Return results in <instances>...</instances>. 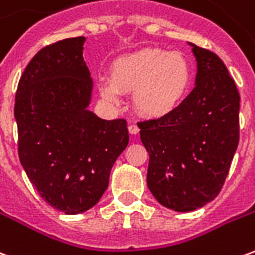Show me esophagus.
<instances>
[{
	"label": "esophagus",
	"mask_w": 255,
	"mask_h": 255,
	"mask_svg": "<svg viewBox=\"0 0 255 255\" xmlns=\"http://www.w3.org/2000/svg\"><path fill=\"white\" fill-rule=\"evenodd\" d=\"M128 131L131 133H133V135H136V133L139 132V127L138 124H135V123H132V124H129L128 126Z\"/></svg>",
	"instance_id": "34e87169"
}]
</instances>
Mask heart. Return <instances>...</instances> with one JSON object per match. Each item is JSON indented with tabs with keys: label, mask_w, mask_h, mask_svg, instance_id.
<instances>
[{
	"label": "heart",
	"mask_w": 255,
	"mask_h": 255,
	"mask_svg": "<svg viewBox=\"0 0 255 255\" xmlns=\"http://www.w3.org/2000/svg\"><path fill=\"white\" fill-rule=\"evenodd\" d=\"M192 73L188 60L180 53L144 49L117 60L112 80L102 79V97L119 104L120 91L135 93L133 104L147 117H162L175 111L191 87Z\"/></svg>",
	"instance_id": "obj_1"
}]
</instances>
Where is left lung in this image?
<instances>
[{
  "mask_svg": "<svg viewBox=\"0 0 255 255\" xmlns=\"http://www.w3.org/2000/svg\"><path fill=\"white\" fill-rule=\"evenodd\" d=\"M197 84L175 111L139 122L149 153L147 187L165 208L191 212L219 195L239 143L235 80L223 60L192 45Z\"/></svg>",
  "mask_w": 255,
  "mask_h": 255,
  "instance_id": "8db88e82",
  "label": "left lung"
}]
</instances>
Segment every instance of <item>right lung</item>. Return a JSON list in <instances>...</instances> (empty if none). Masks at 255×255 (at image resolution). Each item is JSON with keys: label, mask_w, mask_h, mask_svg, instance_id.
Returning <instances> with one entry per match:
<instances>
[{"label": "right lung", "mask_w": 255, "mask_h": 255, "mask_svg": "<svg viewBox=\"0 0 255 255\" xmlns=\"http://www.w3.org/2000/svg\"><path fill=\"white\" fill-rule=\"evenodd\" d=\"M83 42L68 38L41 49L14 97L20 162L43 201L65 214L100 201L129 139L124 119L102 120L87 111L93 82Z\"/></svg>", "instance_id": "add662e5"}]
</instances>
